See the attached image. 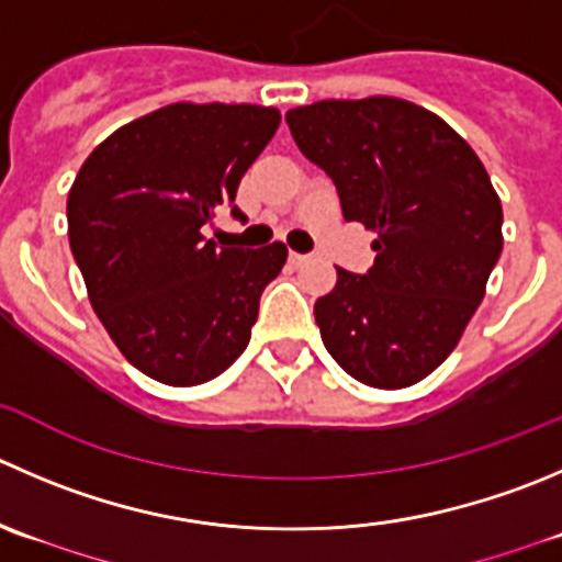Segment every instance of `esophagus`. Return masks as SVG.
Listing matches in <instances>:
<instances>
[{
  "label": "esophagus",
  "instance_id": "esophagus-1",
  "mask_svg": "<svg viewBox=\"0 0 562 562\" xmlns=\"http://www.w3.org/2000/svg\"><path fill=\"white\" fill-rule=\"evenodd\" d=\"M310 260V255H302V252H291L288 255V263L293 266V269H299V266H304Z\"/></svg>",
  "mask_w": 562,
  "mask_h": 562
}]
</instances>
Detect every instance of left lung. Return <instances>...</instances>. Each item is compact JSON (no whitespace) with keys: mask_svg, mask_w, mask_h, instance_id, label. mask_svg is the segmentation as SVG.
Segmentation results:
<instances>
[{"mask_svg":"<svg viewBox=\"0 0 562 562\" xmlns=\"http://www.w3.org/2000/svg\"><path fill=\"white\" fill-rule=\"evenodd\" d=\"M285 120L342 216L375 233L368 274L337 269L315 302L326 351L368 386L417 384L459 346L503 252L492 178L464 136L403 98L315 101Z\"/></svg>","mask_w":562,"mask_h":562,"instance_id":"8db88e82","label":"left lung"}]
</instances>
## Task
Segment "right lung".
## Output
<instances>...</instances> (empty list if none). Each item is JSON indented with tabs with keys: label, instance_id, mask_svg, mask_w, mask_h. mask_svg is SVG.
<instances>
[{
	"label": "right lung",
	"instance_id": "add662e5",
	"mask_svg": "<svg viewBox=\"0 0 562 562\" xmlns=\"http://www.w3.org/2000/svg\"><path fill=\"white\" fill-rule=\"evenodd\" d=\"M277 125L274 106L170 103L109 134L70 187V252L92 310L120 353L161 384L225 373L285 266L282 241L231 249L203 236Z\"/></svg>",
	"mask_w": 562,
	"mask_h": 562
}]
</instances>
